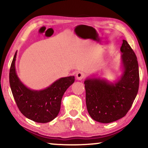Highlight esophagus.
Returning <instances> with one entry per match:
<instances>
[{
    "label": "esophagus",
    "mask_w": 148,
    "mask_h": 148,
    "mask_svg": "<svg viewBox=\"0 0 148 148\" xmlns=\"http://www.w3.org/2000/svg\"><path fill=\"white\" fill-rule=\"evenodd\" d=\"M84 73L82 72H79L77 73L76 74V77H77V79L79 80V81H81L84 78Z\"/></svg>",
    "instance_id": "34e87169"
}]
</instances>
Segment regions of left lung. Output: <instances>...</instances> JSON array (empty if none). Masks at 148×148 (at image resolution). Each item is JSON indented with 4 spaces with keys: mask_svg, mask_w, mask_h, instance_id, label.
Listing matches in <instances>:
<instances>
[{
    "mask_svg": "<svg viewBox=\"0 0 148 148\" xmlns=\"http://www.w3.org/2000/svg\"><path fill=\"white\" fill-rule=\"evenodd\" d=\"M122 73L111 82L93 75L85 80L86 106L97 122L110 123L123 118L132 106L139 90L137 56L126 40L121 47Z\"/></svg>",
    "mask_w": 148,
    "mask_h": 148,
    "instance_id": "8db88e82",
    "label": "left lung"
}]
</instances>
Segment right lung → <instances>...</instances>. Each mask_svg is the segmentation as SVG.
Instances as JSON below:
<instances>
[{
	"mask_svg": "<svg viewBox=\"0 0 148 148\" xmlns=\"http://www.w3.org/2000/svg\"><path fill=\"white\" fill-rule=\"evenodd\" d=\"M16 56L17 51L10 69L9 83L17 107L22 114L30 120L40 123L50 122L59 113L62 96L74 83L75 77L58 79L44 90H32L24 85L17 75Z\"/></svg>",
	"mask_w": 148,
	"mask_h": 148,
	"instance_id": "obj_1",
	"label": "right lung"
}]
</instances>
